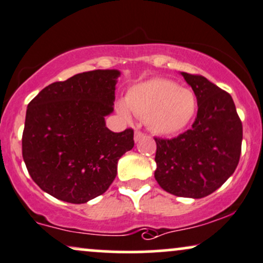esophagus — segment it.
Instances as JSON below:
<instances>
[{"instance_id": "esophagus-1", "label": "esophagus", "mask_w": 263, "mask_h": 263, "mask_svg": "<svg viewBox=\"0 0 263 263\" xmlns=\"http://www.w3.org/2000/svg\"><path fill=\"white\" fill-rule=\"evenodd\" d=\"M142 138H144V133H141L140 130H135V133H134V141L135 142L140 141Z\"/></svg>"}]
</instances>
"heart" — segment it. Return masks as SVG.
Instances as JSON below:
<instances>
[{
	"mask_svg": "<svg viewBox=\"0 0 263 263\" xmlns=\"http://www.w3.org/2000/svg\"><path fill=\"white\" fill-rule=\"evenodd\" d=\"M125 104L118 105V112L124 118L130 117L129 108L139 118L146 119L152 133L163 137L184 130L197 111V99L193 90L162 78L130 87L125 96Z\"/></svg>",
	"mask_w": 263,
	"mask_h": 263,
	"instance_id": "obj_1",
	"label": "heart"
}]
</instances>
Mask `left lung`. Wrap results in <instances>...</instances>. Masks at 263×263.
Returning <instances> with one entry per match:
<instances>
[{
    "label": "left lung",
    "instance_id": "obj_1",
    "mask_svg": "<svg viewBox=\"0 0 263 263\" xmlns=\"http://www.w3.org/2000/svg\"><path fill=\"white\" fill-rule=\"evenodd\" d=\"M197 99L189 130L156 141L155 179L167 193L201 199L234 173L241 152L242 124L232 96L202 76L180 72Z\"/></svg>",
    "mask_w": 263,
    "mask_h": 263
}]
</instances>
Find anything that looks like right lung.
Returning a JSON list of instances; mask_svg holds the SVG:
<instances>
[{"mask_svg": "<svg viewBox=\"0 0 263 263\" xmlns=\"http://www.w3.org/2000/svg\"><path fill=\"white\" fill-rule=\"evenodd\" d=\"M121 72L79 73L42 89L28 105L23 160L32 180L58 200L85 203L108 189L117 163L134 146V132L113 133L105 117Z\"/></svg>", "mask_w": 263, "mask_h": 263, "instance_id": "1", "label": "right lung"}]
</instances>
